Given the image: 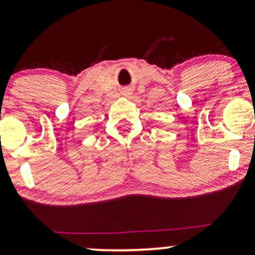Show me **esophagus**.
Masks as SVG:
<instances>
[{
	"label": "esophagus",
	"mask_w": 255,
	"mask_h": 255,
	"mask_svg": "<svg viewBox=\"0 0 255 255\" xmlns=\"http://www.w3.org/2000/svg\"><path fill=\"white\" fill-rule=\"evenodd\" d=\"M126 92H129V90H127V91H126Z\"/></svg>",
	"instance_id": "1"
}]
</instances>
